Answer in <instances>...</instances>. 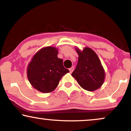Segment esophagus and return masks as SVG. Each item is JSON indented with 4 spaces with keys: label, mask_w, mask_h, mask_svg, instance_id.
<instances>
[{
    "label": "esophagus",
    "mask_w": 131,
    "mask_h": 131,
    "mask_svg": "<svg viewBox=\"0 0 131 131\" xmlns=\"http://www.w3.org/2000/svg\"><path fill=\"white\" fill-rule=\"evenodd\" d=\"M73 70H74V67H71V68H70V69H69V71H70V73H72Z\"/></svg>",
    "instance_id": "obj_1"
}]
</instances>
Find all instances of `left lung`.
<instances>
[{
    "label": "left lung",
    "instance_id": "left-lung-1",
    "mask_svg": "<svg viewBox=\"0 0 131 131\" xmlns=\"http://www.w3.org/2000/svg\"><path fill=\"white\" fill-rule=\"evenodd\" d=\"M75 49L79 58L72 76L85 90L94 91L99 89L104 82L105 73L98 55L88 47L82 51L78 47Z\"/></svg>",
    "mask_w": 131,
    "mask_h": 131
}]
</instances>
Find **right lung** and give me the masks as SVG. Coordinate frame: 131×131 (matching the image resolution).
Returning a JSON list of instances; mask_svg holds the SVG:
<instances>
[{
  "mask_svg": "<svg viewBox=\"0 0 131 131\" xmlns=\"http://www.w3.org/2000/svg\"><path fill=\"white\" fill-rule=\"evenodd\" d=\"M58 49L46 46L39 49L28 64L27 76L32 86L39 92L49 93L58 86L62 77L69 72L58 58Z\"/></svg>",
  "mask_w": 131,
  "mask_h": 131,
  "instance_id": "add662e5",
  "label": "right lung"
}]
</instances>
